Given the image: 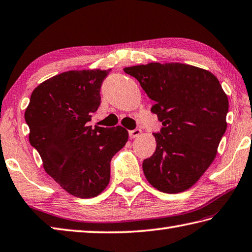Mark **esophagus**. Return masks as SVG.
Listing matches in <instances>:
<instances>
[{
    "label": "esophagus",
    "mask_w": 252,
    "mask_h": 252,
    "mask_svg": "<svg viewBox=\"0 0 252 252\" xmlns=\"http://www.w3.org/2000/svg\"><path fill=\"white\" fill-rule=\"evenodd\" d=\"M141 133H142V131L140 129H135V130L129 131V136H130V139H135V138H138Z\"/></svg>",
    "instance_id": "esophagus-1"
}]
</instances>
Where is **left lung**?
I'll list each match as a JSON object with an SVG mask.
<instances>
[{
  "mask_svg": "<svg viewBox=\"0 0 252 252\" xmlns=\"http://www.w3.org/2000/svg\"><path fill=\"white\" fill-rule=\"evenodd\" d=\"M123 70L154 100L151 111L163 126L154 133V154L142 164L146 180L163 193L185 191L216 158L227 129V94L212 72L186 63H150Z\"/></svg>",
  "mask_w": 252,
  "mask_h": 252,
  "instance_id": "8db88e82",
  "label": "left lung"
}]
</instances>
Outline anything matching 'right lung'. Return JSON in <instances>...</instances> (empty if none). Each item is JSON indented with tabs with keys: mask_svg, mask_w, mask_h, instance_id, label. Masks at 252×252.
Wrapping results in <instances>:
<instances>
[{
	"mask_svg": "<svg viewBox=\"0 0 252 252\" xmlns=\"http://www.w3.org/2000/svg\"><path fill=\"white\" fill-rule=\"evenodd\" d=\"M109 71L69 70L45 80L33 90L24 114L30 143L45 172L79 198H93L106 189L111 158L129 139L120 126L94 129L87 125L100 106V87Z\"/></svg>",
	"mask_w": 252,
	"mask_h": 252,
	"instance_id": "add662e5",
	"label": "right lung"
}]
</instances>
